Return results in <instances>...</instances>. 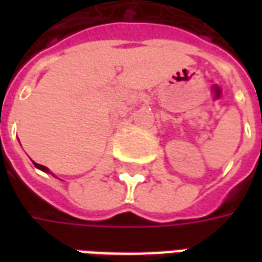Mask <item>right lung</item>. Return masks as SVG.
Here are the masks:
<instances>
[{
	"label": "right lung",
	"mask_w": 262,
	"mask_h": 262,
	"mask_svg": "<svg viewBox=\"0 0 262 262\" xmlns=\"http://www.w3.org/2000/svg\"><path fill=\"white\" fill-rule=\"evenodd\" d=\"M33 164H35V167H36V168H39V170H42L43 172H48V174H52V176L54 177V174H53V172H52V171L49 170L48 167H45V165H40V164H37V163H35V161H33Z\"/></svg>",
	"instance_id": "right-lung-1"
}]
</instances>
